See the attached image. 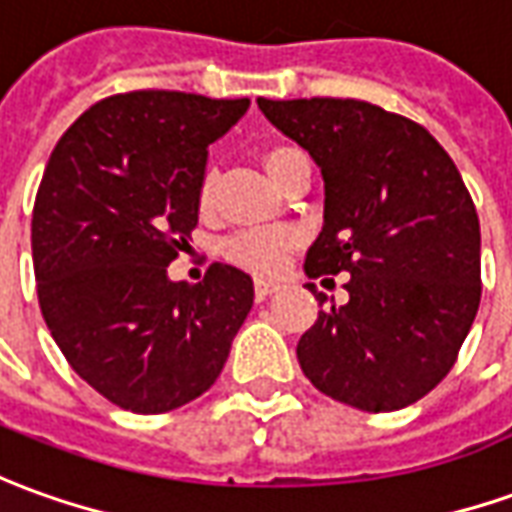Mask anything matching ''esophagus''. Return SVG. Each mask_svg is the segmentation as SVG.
<instances>
[{
	"mask_svg": "<svg viewBox=\"0 0 512 512\" xmlns=\"http://www.w3.org/2000/svg\"><path fill=\"white\" fill-rule=\"evenodd\" d=\"M280 291V280H263V277H257L255 280V296L257 299H266L271 293Z\"/></svg>",
	"mask_w": 512,
	"mask_h": 512,
	"instance_id": "1",
	"label": "esophagus"
}]
</instances>
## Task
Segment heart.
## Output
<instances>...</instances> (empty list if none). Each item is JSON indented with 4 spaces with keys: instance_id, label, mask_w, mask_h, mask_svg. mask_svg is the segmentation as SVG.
Masks as SVG:
<instances>
[{
    "instance_id": "b5f03b06",
    "label": "heart",
    "mask_w": 512,
    "mask_h": 512,
    "mask_svg": "<svg viewBox=\"0 0 512 512\" xmlns=\"http://www.w3.org/2000/svg\"><path fill=\"white\" fill-rule=\"evenodd\" d=\"M302 157L299 149L293 146H271L266 155H263V163H266L268 174L277 180L282 174V169ZM210 196H213V174L207 171L205 180H202V188H199V202L202 207L210 205ZM296 232L288 230V227H268V230H246L241 235H235L224 246V255L230 257L235 266L249 268V271H257V274H271L277 271L285 263V257L291 255V249L296 246Z\"/></svg>"
}]
</instances>
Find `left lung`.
Here are the masks:
<instances>
[{"label": "left lung", "instance_id": "1", "mask_svg": "<svg viewBox=\"0 0 512 512\" xmlns=\"http://www.w3.org/2000/svg\"><path fill=\"white\" fill-rule=\"evenodd\" d=\"M257 107L324 177V227L305 274H349V302L318 313L296 346L299 366L357 410L413 405L455 366L480 307V219L460 171L421 124L371 102Z\"/></svg>", "mask_w": 512, "mask_h": 512}]
</instances>
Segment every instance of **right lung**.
Listing matches in <instances>:
<instances>
[{
	"mask_svg": "<svg viewBox=\"0 0 512 512\" xmlns=\"http://www.w3.org/2000/svg\"><path fill=\"white\" fill-rule=\"evenodd\" d=\"M249 99L132 91L88 107L49 157L32 210L38 302L69 366L130 413H169L216 382L252 310L241 268L169 280L199 221L207 146Z\"/></svg>",
	"mask_w": 512,
	"mask_h": 512,
	"instance_id": "1",
	"label": "right lung"
}]
</instances>
